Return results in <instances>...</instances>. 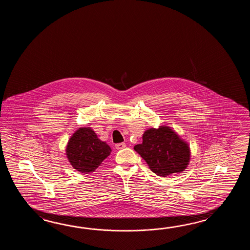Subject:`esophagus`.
<instances>
[{
  "instance_id": "obj_1",
  "label": "esophagus",
  "mask_w": 250,
  "mask_h": 250,
  "mask_svg": "<svg viewBox=\"0 0 250 250\" xmlns=\"http://www.w3.org/2000/svg\"><path fill=\"white\" fill-rule=\"evenodd\" d=\"M115 147L118 149V150H121V149L125 148L126 147V144L125 143H118L115 145Z\"/></svg>"
}]
</instances>
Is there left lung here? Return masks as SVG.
Instances as JSON below:
<instances>
[{
	"instance_id": "obj_1",
	"label": "left lung",
	"mask_w": 250,
	"mask_h": 250,
	"mask_svg": "<svg viewBox=\"0 0 250 250\" xmlns=\"http://www.w3.org/2000/svg\"><path fill=\"white\" fill-rule=\"evenodd\" d=\"M149 168L162 177L181 172L189 162V147L169 127L149 128L143 135V142L134 146Z\"/></svg>"
}]
</instances>
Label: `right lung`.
<instances>
[{
    "mask_svg": "<svg viewBox=\"0 0 250 250\" xmlns=\"http://www.w3.org/2000/svg\"><path fill=\"white\" fill-rule=\"evenodd\" d=\"M112 150L105 142L97 138L89 127H80L69 139L66 149L70 165L82 173L96 170Z\"/></svg>",
    "mask_w": 250,
    "mask_h": 250,
    "instance_id": "add662e5",
    "label": "right lung"
}]
</instances>
